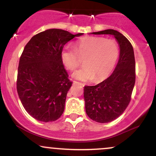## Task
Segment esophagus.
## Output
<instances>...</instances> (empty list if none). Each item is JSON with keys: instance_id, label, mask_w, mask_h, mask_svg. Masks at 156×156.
I'll return each mask as SVG.
<instances>
[{"instance_id": "1", "label": "esophagus", "mask_w": 156, "mask_h": 156, "mask_svg": "<svg viewBox=\"0 0 156 156\" xmlns=\"http://www.w3.org/2000/svg\"><path fill=\"white\" fill-rule=\"evenodd\" d=\"M74 83L78 84V85H80V86H84V84H83V83H79V82H77V81H74Z\"/></svg>"}]
</instances>
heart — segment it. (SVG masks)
I'll use <instances>...</instances> for the list:
<instances>
[{"mask_svg":"<svg viewBox=\"0 0 156 156\" xmlns=\"http://www.w3.org/2000/svg\"><path fill=\"white\" fill-rule=\"evenodd\" d=\"M84 58V67L76 70L73 77L77 80L100 81L113 71L119 57V46L114 39L91 37L82 39L73 45L67 46L61 58L68 70L73 71L79 66L80 59Z\"/></svg>","mask_w":156,"mask_h":156,"instance_id":"obj_1","label":"heart"}]
</instances>
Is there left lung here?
Masks as SVG:
<instances>
[{
	"label": "left lung",
	"mask_w": 156,
	"mask_h": 156,
	"mask_svg": "<svg viewBox=\"0 0 156 156\" xmlns=\"http://www.w3.org/2000/svg\"><path fill=\"white\" fill-rule=\"evenodd\" d=\"M113 35L119 45L118 63L109 78L96 86H84L85 108L94 121L107 123L116 119L127 109L135 83V60L129 41L114 29L93 32Z\"/></svg>",
	"instance_id": "obj_1"
}]
</instances>
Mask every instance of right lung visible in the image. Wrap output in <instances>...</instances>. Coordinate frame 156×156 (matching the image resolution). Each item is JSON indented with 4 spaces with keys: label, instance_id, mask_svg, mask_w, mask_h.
I'll return each mask as SVG.
<instances>
[{
    "label": "right lung",
    "instance_id": "add662e5",
    "mask_svg": "<svg viewBox=\"0 0 156 156\" xmlns=\"http://www.w3.org/2000/svg\"><path fill=\"white\" fill-rule=\"evenodd\" d=\"M83 33L58 29L39 33L26 44L19 60L17 92L26 111L39 121L58 119L73 82L61 58L64 45Z\"/></svg>",
    "mask_w": 156,
    "mask_h": 156
}]
</instances>
